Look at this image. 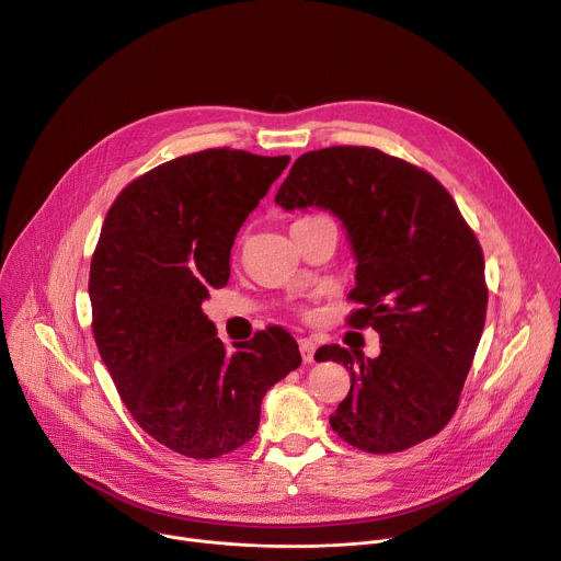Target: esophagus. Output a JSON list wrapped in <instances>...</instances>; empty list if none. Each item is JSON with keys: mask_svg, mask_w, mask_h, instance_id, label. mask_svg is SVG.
I'll return each mask as SVG.
<instances>
[{"mask_svg": "<svg viewBox=\"0 0 561 561\" xmlns=\"http://www.w3.org/2000/svg\"><path fill=\"white\" fill-rule=\"evenodd\" d=\"M300 354H302L305 363H311L313 354H316V343L311 339H300Z\"/></svg>", "mask_w": 561, "mask_h": 561, "instance_id": "34e87169", "label": "esophagus"}]
</instances>
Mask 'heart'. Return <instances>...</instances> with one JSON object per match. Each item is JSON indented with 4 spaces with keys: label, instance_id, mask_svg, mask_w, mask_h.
<instances>
[{
    "label": "heart",
    "instance_id": "1",
    "mask_svg": "<svg viewBox=\"0 0 561 561\" xmlns=\"http://www.w3.org/2000/svg\"><path fill=\"white\" fill-rule=\"evenodd\" d=\"M316 218H329V216H322V214H316V216H307V218H302V220H316ZM302 220H297V222H302Z\"/></svg>",
    "mask_w": 561,
    "mask_h": 561
}]
</instances>
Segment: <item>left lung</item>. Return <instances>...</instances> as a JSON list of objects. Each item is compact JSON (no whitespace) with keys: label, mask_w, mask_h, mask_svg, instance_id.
Instances as JSON below:
<instances>
[{"label":"left lung","mask_w":561,"mask_h":561,"mask_svg":"<svg viewBox=\"0 0 561 561\" xmlns=\"http://www.w3.org/2000/svg\"><path fill=\"white\" fill-rule=\"evenodd\" d=\"M275 203L339 216L356 254L354 329L381 335L363 358L324 345L316 360L350 369L329 424L367 454H397L437 435L458 410L488 313L482 248L428 171L371 146H329L297 158Z\"/></svg>","instance_id":"obj_1"}]
</instances>
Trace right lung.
<instances>
[{
	"label": "right lung",
	"instance_id": "1",
	"mask_svg": "<svg viewBox=\"0 0 561 561\" xmlns=\"http://www.w3.org/2000/svg\"><path fill=\"white\" fill-rule=\"evenodd\" d=\"M288 162L207 148L135 178L105 214L90 264L94 341L133 420L180 456L239 449L261 399L302 363L282 327L230 354L201 309L209 286L228 284L234 237Z\"/></svg>",
	"mask_w": 561,
	"mask_h": 561
}]
</instances>
